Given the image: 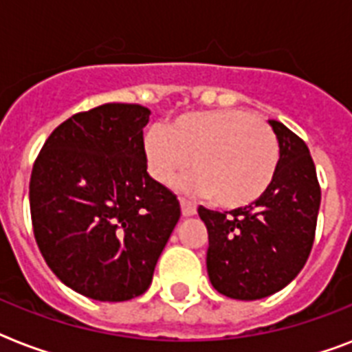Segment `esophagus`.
I'll use <instances>...</instances> for the list:
<instances>
[{
    "label": "esophagus",
    "mask_w": 352,
    "mask_h": 352,
    "mask_svg": "<svg viewBox=\"0 0 352 352\" xmlns=\"http://www.w3.org/2000/svg\"><path fill=\"white\" fill-rule=\"evenodd\" d=\"M181 210L184 217H192V215L197 214V206L190 203V201H186V199H181Z\"/></svg>",
    "instance_id": "34e87169"
}]
</instances>
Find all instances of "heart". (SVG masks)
<instances>
[{"instance_id":"heart-1","label":"heart","mask_w":352,"mask_h":352,"mask_svg":"<svg viewBox=\"0 0 352 352\" xmlns=\"http://www.w3.org/2000/svg\"><path fill=\"white\" fill-rule=\"evenodd\" d=\"M149 175L170 184L190 162L195 170L181 181L186 192L226 208L256 203L272 186L279 166L276 133L246 109L186 113L144 137Z\"/></svg>"}]
</instances>
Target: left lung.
<instances>
[{"label": "left lung", "mask_w": 352, "mask_h": 352, "mask_svg": "<svg viewBox=\"0 0 352 352\" xmlns=\"http://www.w3.org/2000/svg\"><path fill=\"white\" fill-rule=\"evenodd\" d=\"M279 144L276 179L259 201L232 212L199 206L208 230L206 268L232 300H261L285 289L311 254L322 192L307 144L268 120Z\"/></svg>", "instance_id": "1"}]
</instances>
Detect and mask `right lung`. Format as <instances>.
Instances as JSON below:
<instances>
[{
	"instance_id": "1",
	"label": "right lung",
	"mask_w": 352,
	"mask_h": 352,
	"mask_svg": "<svg viewBox=\"0 0 352 352\" xmlns=\"http://www.w3.org/2000/svg\"><path fill=\"white\" fill-rule=\"evenodd\" d=\"M148 107L76 113L43 144L29 186L41 256L56 278L96 301L144 294L177 221L173 193L148 173Z\"/></svg>"
}]
</instances>
